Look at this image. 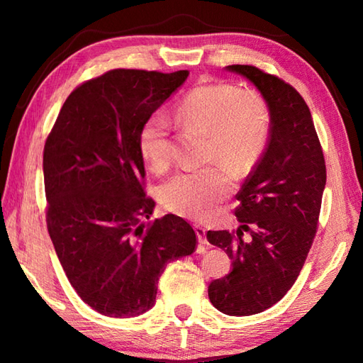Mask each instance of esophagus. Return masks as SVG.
Here are the masks:
<instances>
[{
	"mask_svg": "<svg viewBox=\"0 0 363 363\" xmlns=\"http://www.w3.org/2000/svg\"><path fill=\"white\" fill-rule=\"evenodd\" d=\"M195 233L198 235V242L201 243V245H206L207 243V240H206V229L203 226L195 225Z\"/></svg>",
	"mask_w": 363,
	"mask_h": 363,
	"instance_id": "esophagus-1",
	"label": "esophagus"
}]
</instances>
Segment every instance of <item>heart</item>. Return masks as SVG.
Masks as SVG:
<instances>
[{
  "label": "heart",
  "mask_w": 363,
  "mask_h": 363,
  "mask_svg": "<svg viewBox=\"0 0 363 363\" xmlns=\"http://www.w3.org/2000/svg\"><path fill=\"white\" fill-rule=\"evenodd\" d=\"M187 128L209 134L211 162H223L230 172L243 174L256 164L267 143L269 117L259 95L242 91L229 82H204L182 96L174 112ZM138 152L152 172H165L172 160V123L156 111L138 130ZM230 177L225 167L191 169L172 177L160 189V204L168 212L190 220H204L228 195Z\"/></svg>",
  "instance_id": "heart-1"
}]
</instances>
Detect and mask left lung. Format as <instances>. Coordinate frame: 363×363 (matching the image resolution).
Listing matches in <instances>:
<instances>
[{
  "label": "left lung",
  "instance_id": "8db88e82",
  "mask_svg": "<svg viewBox=\"0 0 363 363\" xmlns=\"http://www.w3.org/2000/svg\"><path fill=\"white\" fill-rule=\"evenodd\" d=\"M226 68L251 81L269 111L267 148L235 195L242 226L207 233L233 260V272L211 282V303L246 317L274 306L299 276L318 228L326 164L309 106L295 87L252 65Z\"/></svg>",
  "mask_w": 363,
  "mask_h": 363
}]
</instances>
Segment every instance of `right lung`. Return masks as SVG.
Here are the masks:
<instances>
[{
    "instance_id": "add662e5",
    "label": "right lung",
    "mask_w": 363,
    "mask_h": 363,
    "mask_svg": "<svg viewBox=\"0 0 363 363\" xmlns=\"http://www.w3.org/2000/svg\"><path fill=\"white\" fill-rule=\"evenodd\" d=\"M117 68L76 87L45 142L46 226L60 265L91 309L137 317L156 303L168 262L190 256L196 234L168 213L148 223L138 152L142 123L187 79Z\"/></svg>"
}]
</instances>
